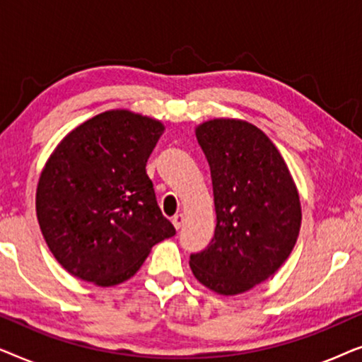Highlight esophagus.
<instances>
[{"label":"esophagus","instance_id":"esophagus-1","mask_svg":"<svg viewBox=\"0 0 362 362\" xmlns=\"http://www.w3.org/2000/svg\"><path fill=\"white\" fill-rule=\"evenodd\" d=\"M182 224H185V216L176 214L175 217H173V226H175L176 229H181Z\"/></svg>","mask_w":362,"mask_h":362}]
</instances>
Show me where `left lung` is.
<instances>
[{
	"label": "left lung",
	"instance_id": "1",
	"mask_svg": "<svg viewBox=\"0 0 362 362\" xmlns=\"http://www.w3.org/2000/svg\"><path fill=\"white\" fill-rule=\"evenodd\" d=\"M211 168L216 230L192 254L199 284L219 295H239L270 279L300 234V196L288 166L260 128L237 118L196 127Z\"/></svg>",
	"mask_w": 362,
	"mask_h": 362
}]
</instances>
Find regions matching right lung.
I'll return each instance as SVG.
<instances>
[{
  "label": "right lung",
  "mask_w": 362,
  "mask_h": 362,
  "mask_svg": "<svg viewBox=\"0 0 362 362\" xmlns=\"http://www.w3.org/2000/svg\"><path fill=\"white\" fill-rule=\"evenodd\" d=\"M163 132L155 118L108 110L74 128L49 156L37 182V221L71 275L118 285L140 270L153 245L176 234L145 170Z\"/></svg>",
  "instance_id": "obj_1"
}]
</instances>
